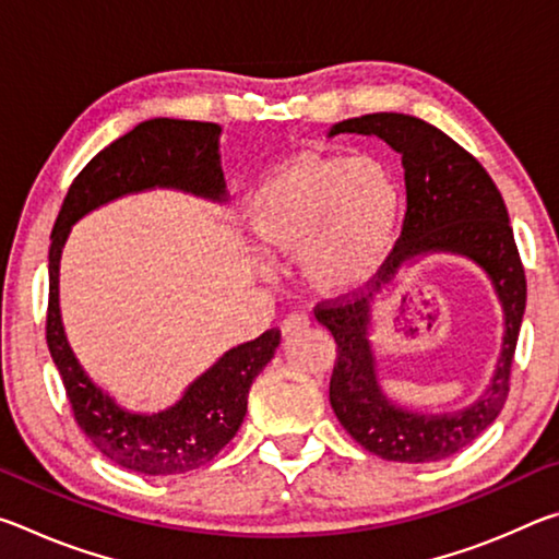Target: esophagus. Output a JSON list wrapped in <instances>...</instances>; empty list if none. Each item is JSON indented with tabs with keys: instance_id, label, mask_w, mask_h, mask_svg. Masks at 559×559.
I'll use <instances>...</instances> for the list:
<instances>
[{
	"instance_id": "esophagus-1",
	"label": "esophagus",
	"mask_w": 559,
	"mask_h": 559,
	"mask_svg": "<svg viewBox=\"0 0 559 559\" xmlns=\"http://www.w3.org/2000/svg\"><path fill=\"white\" fill-rule=\"evenodd\" d=\"M308 328H310V320H308V316H302V313H290V316L281 323V333H283V337H288V335L302 333V330H308Z\"/></svg>"
}]
</instances>
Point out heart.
Listing matches in <instances>:
<instances>
[{
    "label": "heart",
    "mask_w": 559,
    "mask_h": 559,
    "mask_svg": "<svg viewBox=\"0 0 559 559\" xmlns=\"http://www.w3.org/2000/svg\"><path fill=\"white\" fill-rule=\"evenodd\" d=\"M402 210V185L384 159L300 153L251 189L243 222L263 251L298 259L310 288L345 296L390 261Z\"/></svg>",
    "instance_id": "obj_1"
}]
</instances>
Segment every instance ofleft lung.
Returning <instances> with one entry per match:
<instances>
[{
	"instance_id": "1",
	"label": "left lung",
	"mask_w": 559,
	"mask_h": 559,
	"mask_svg": "<svg viewBox=\"0 0 559 559\" xmlns=\"http://www.w3.org/2000/svg\"><path fill=\"white\" fill-rule=\"evenodd\" d=\"M345 132L377 135L402 155L406 214L400 243L377 286L362 298L318 310V323H323L337 343L330 404L349 437L374 456L400 463L449 459L478 439L508 400L510 365L527 293L508 210L478 159L429 122L404 112H370L335 122L328 138ZM433 252H451L476 262L504 308V343L487 392L463 411L443 415L406 411L381 390L369 340L376 302L406 267Z\"/></svg>"
}]
</instances>
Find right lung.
Listing matches in <instances>:
<instances>
[{
	"mask_svg": "<svg viewBox=\"0 0 559 559\" xmlns=\"http://www.w3.org/2000/svg\"><path fill=\"white\" fill-rule=\"evenodd\" d=\"M219 138L222 126L216 122L175 118L140 122L128 135L100 150L73 179L51 231L46 343L73 416L103 456L145 476H175L200 468L236 437L246 416L251 382L276 355L281 330H266L251 343L226 349L165 409H128L91 380L66 337L59 306L63 246L73 224L128 194L177 189L226 204Z\"/></svg>",
	"mask_w": 559,
	"mask_h": 559,
	"instance_id": "obj_1",
	"label": "right lung"
}]
</instances>
